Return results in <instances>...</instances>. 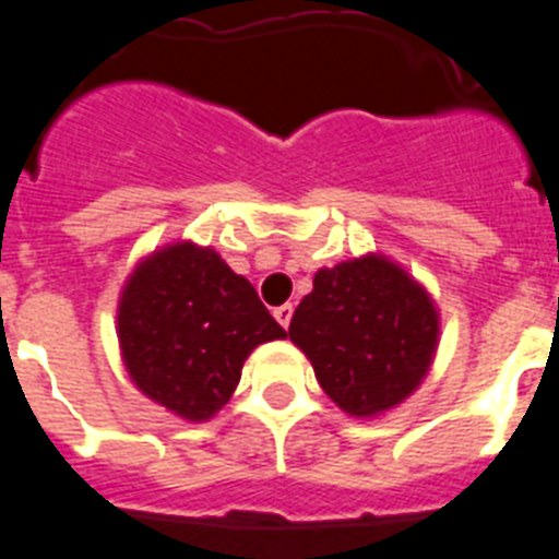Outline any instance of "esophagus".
I'll return each mask as SVG.
<instances>
[{"label":"esophagus","mask_w":559,"mask_h":559,"mask_svg":"<svg viewBox=\"0 0 559 559\" xmlns=\"http://www.w3.org/2000/svg\"><path fill=\"white\" fill-rule=\"evenodd\" d=\"M274 319L288 330L290 319H294V305H280V308H274Z\"/></svg>","instance_id":"1"}]
</instances>
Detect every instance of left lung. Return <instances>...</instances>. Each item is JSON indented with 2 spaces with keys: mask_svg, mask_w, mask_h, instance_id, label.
<instances>
[{
  "mask_svg": "<svg viewBox=\"0 0 559 559\" xmlns=\"http://www.w3.org/2000/svg\"><path fill=\"white\" fill-rule=\"evenodd\" d=\"M437 333L426 290L380 257L319 271L288 328L324 392L355 417L386 412L419 386Z\"/></svg>",
  "mask_w": 559,
  "mask_h": 559,
  "instance_id": "1",
  "label": "left lung"
}]
</instances>
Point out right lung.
I'll return each instance as SVG.
<instances>
[{"label": "right lung", "mask_w": 559, "mask_h": 559, "mask_svg": "<svg viewBox=\"0 0 559 559\" xmlns=\"http://www.w3.org/2000/svg\"><path fill=\"white\" fill-rule=\"evenodd\" d=\"M117 324L133 383L187 419L212 417L251 349L285 338L249 280L192 243L167 246L133 271Z\"/></svg>", "instance_id": "1"}]
</instances>
